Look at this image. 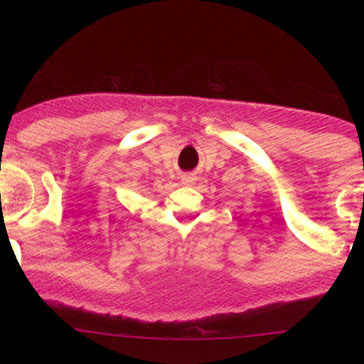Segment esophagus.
<instances>
[{"label":"esophagus","mask_w":364,"mask_h":364,"mask_svg":"<svg viewBox=\"0 0 364 364\" xmlns=\"http://www.w3.org/2000/svg\"><path fill=\"white\" fill-rule=\"evenodd\" d=\"M192 181H193V178H192V177H187V178H186V183H191Z\"/></svg>","instance_id":"34e87169"}]
</instances>
